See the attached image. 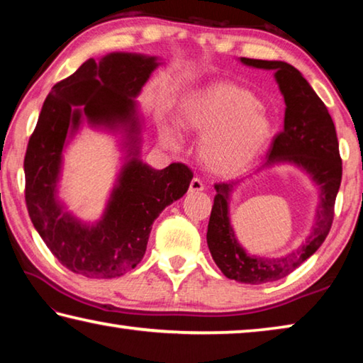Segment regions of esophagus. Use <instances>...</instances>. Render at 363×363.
Segmentation results:
<instances>
[{
    "label": "esophagus",
    "mask_w": 363,
    "mask_h": 363,
    "mask_svg": "<svg viewBox=\"0 0 363 363\" xmlns=\"http://www.w3.org/2000/svg\"><path fill=\"white\" fill-rule=\"evenodd\" d=\"M201 190H205L203 182H201V181L199 179V177H194V179L190 181L189 192H192V194H199V192H201Z\"/></svg>",
    "instance_id": "34e87169"
}]
</instances>
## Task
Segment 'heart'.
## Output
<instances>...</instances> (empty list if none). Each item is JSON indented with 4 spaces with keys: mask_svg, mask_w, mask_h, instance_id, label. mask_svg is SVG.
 Segmentation results:
<instances>
[{
    "mask_svg": "<svg viewBox=\"0 0 363 363\" xmlns=\"http://www.w3.org/2000/svg\"><path fill=\"white\" fill-rule=\"evenodd\" d=\"M177 126L194 136H203L199 157L208 171L235 176L257 163L272 139L274 126L257 97L232 83H214L189 94L181 102ZM160 139L169 149L181 145L174 128L162 125Z\"/></svg>",
    "mask_w": 363,
    "mask_h": 363,
    "instance_id": "obj_1",
    "label": "heart"
}]
</instances>
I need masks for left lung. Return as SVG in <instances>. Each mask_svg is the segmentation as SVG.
Returning <instances> with one entry per match:
<instances>
[{
  "mask_svg": "<svg viewBox=\"0 0 363 363\" xmlns=\"http://www.w3.org/2000/svg\"><path fill=\"white\" fill-rule=\"evenodd\" d=\"M240 62L253 69L272 70L285 101L284 131L275 136L266 162L256 169V173L275 164H293L304 171L318 187L314 223L304 243L285 256L261 257L247 253V250L238 243L230 224L232 194L245 179L214 186L216 195L206 232L213 259L227 279L240 284L261 285L286 277L320 248L333 223L342 167L335 123L328 108L301 72L281 60L240 57Z\"/></svg>",
  "mask_w": 363,
  "mask_h": 363,
  "instance_id": "left-lung-1",
  "label": "left lung"
}]
</instances>
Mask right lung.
I'll return each mask as SVG.
<instances>
[{
  "instance_id": "1",
  "label": "right lung",
  "mask_w": 363,
  "mask_h": 363,
  "mask_svg": "<svg viewBox=\"0 0 363 363\" xmlns=\"http://www.w3.org/2000/svg\"><path fill=\"white\" fill-rule=\"evenodd\" d=\"M160 64L155 56L136 52L88 59L51 89L28 140L23 171L30 219L57 261L88 279L120 277L136 267L153 220L187 192L194 177L182 163L155 169L140 160L143 118L136 97ZM84 121L121 133L125 152L106 210L96 223L78 220L58 199L65 147Z\"/></svg>"
}]
</instances>
